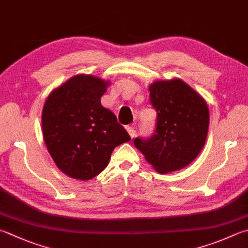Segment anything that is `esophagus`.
Instances as JSON below:
<instances>
[{
	"label": "esophagus",
	"instance_id": "1",
	"mask_svg": "<svg viewBox=\"0 0 248 248\" xmlns=\"http://www.w3.org/2000/svg\"><path fill=\"white\" fill-rule=\"evenodd\" d=\"M126 130H127V133L129 134L130 138H134L135 135H136V130H135V128H133L132 126H127V127H126Z\"/></svg>",
	"mask_w": 248,
	"mask_h": 248
}]
</instances>
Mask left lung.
Instances as JSON below:
<instances>
[{
	"label": "left lung",
	"mask_w": 248,
	"mask_h": 248,
	"mask_svg": "<svg viewBox=\"0 0 248 248\" xmlns=\"http://www.w3.org/2000/svg\"><path fill=\"white\" fill-rule=\"evenodd\" d=\"M156 128L134 144L160 174L179 170L194 161L206 141L209 111L206 101L180 78L155 81L149 86Z\"/></svg>",
	"instance_id": "obj_1"
}]
</instances>
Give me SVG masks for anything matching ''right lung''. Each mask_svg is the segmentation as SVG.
<instances>
[{
	"label": "right lung",
	"mask_w": 248,
	"mask_h": 248,
	"mask_svg": "<svg viewBox=\"0 0 248 248\" xmlns=\"http://www.w3.org/2000/svg\"><path fill=\"white\" fill-rule=\"evenodd\" d=\"M110 81L78 74L50 93L42 112L46 148L63 174L90 180L108 166L114 148L130 140L116 116L101 106Z\"/></svg>",
	"instance_id": "obj_1"
}]
</instances>
